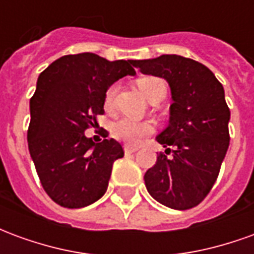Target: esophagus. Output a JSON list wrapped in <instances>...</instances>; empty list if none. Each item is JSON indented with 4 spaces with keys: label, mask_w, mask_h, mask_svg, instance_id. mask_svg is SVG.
I'll return each instance as SVG.
<instances>
[{
    "label": "esophagus",
    "mask_w": 254,
    "mask_h": 254,
    "mask_svg": "<svg viewBox=\"0 0 254 254\" xmlns=\"http://www.w3.org/2000/svg\"><path fill=\"white\" fill-rule=\"evenodd\" d=\"M125 154L129 155V154H134L136 151H137V148L136 147H130V145H125Z\"/></svg>",
    "instance_id": "34e87169"
}]
</instances>
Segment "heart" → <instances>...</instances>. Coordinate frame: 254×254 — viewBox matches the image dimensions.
<instances>
[{"mask_svg":"<svg viewBox=\"0 0 254 254\" xmlns=\"http://www.w3.org/2000/svg\"><path fill=\"white\" fill-rule=\"evenodd\" d=\"M162 80L152 76L148 77H141L137 80V85L140 91L143 92L147 99H149V96L154 94V91L159 85H162ZM117 92V85H110L105 95V107L106 109H111L113 107V102H114V96ZM152 125L148 122H138L130 118H121L114 124L113 127V134L116 136L118 140H122L125 143L130 144V145H136L145 136H148L152 133Z\"/></svg>","mask_w":254,"mask_h":254,"instance_id":"obj_1","label":"heart"}]
</instances>
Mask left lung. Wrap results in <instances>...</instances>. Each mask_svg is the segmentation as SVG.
<instances>
[{
    "label": "left lung",
    "mask_w": 254,
    "mask_h": 254,
    "mask_svg": "<svg viewBox=\"0 0 254 254\" xmlns=\"http://www.w3.org/2000/svg\"><path fill=\"white\" fill-rule=\"evenodd\" d=\"M144 74L165 78L171 89L170 122L158 134L166 147L144 176L151 196L173 209H189L205 198L230 144V110L223 85L205 65L165 54L133 60Z\"/></svg>",
    "instance_id": "8db88e82"
}]
</instances>
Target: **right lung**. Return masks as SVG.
<instances>
[{
  "mask_svg": "<svg viewBox=\"0 0 254 254\" xmlns=\"http://www.w3.org/2000/svg\"><path fill=\"white\" fill-rule=\"evenodd\" d=\"M127 74H136L133 60L109 61L94 53L64 56L39 74L28 149L42 187L61 207H87L107 190L122 145L114 138L95 143L84 132L105 113L107 88Z\"/></svg>",
  "mask_w": 254,
  "mask_h": 254,
  "instance_id": "obj_1",
  "label": "right lung"
}]
</instances>
